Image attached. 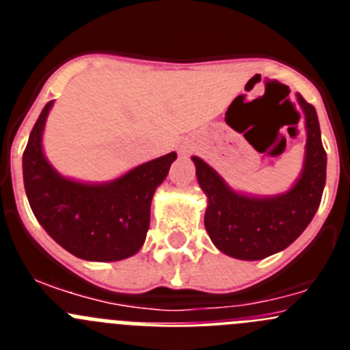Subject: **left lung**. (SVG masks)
I'll list each match as a JSON object with an SVG mask.
<instances>
[{"label":"left lung","mask_w":350,"mask_h":350,"mask_svg":"<svg viewBox=\"0 0 350 350\" xmlns=\"http://www.w3.org/2000/svg\"><path fill=\"white\" fill-rule=\"evenodd\" d=\"M305 119V156L295 184L273 196L233 189L202 157L193 156L198 184L206 196L205 230L222 254L258 261L277 254L307 230L326 184V152L317 112L296 94Z\"/></svg>","instance_id":"left-lung-1"}]
</instances>
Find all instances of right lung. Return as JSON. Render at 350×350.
Listing matches in <instances>:
<instances>
[{
  "label": "right lung",
  "mask_w": 350,
  "mask_h": 350,
  "mask_svg": "<svg viewBox=\"0 0 350 350\" xmlns=\"http://www.w3.org/2000/svg\"><path fill=\"white\" fill-rule=\"evenodd\" d=\"M54 101L43 107L23 156L27 202L36 221L70 254L85 261H120L142 249L150 203L177 152L128 170L107 182L61 175L43 152V131Z\"/></svg>",
  "instance_id": "right-lung-1"
}]
</instances>
